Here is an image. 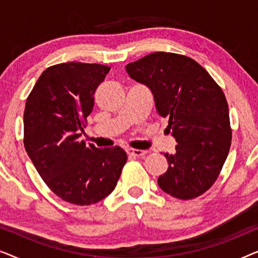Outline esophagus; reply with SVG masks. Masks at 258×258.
<instances>
[{
  "label": "esophagus",
  "instance_id": "esophagus-1",
  "mask_svg": "<svg viewBox=\"0 0 258 258\" xmlns=\"http://www.w3.org/2000/svg\"><path fill=\"white\" fill-rule=\"evenodd\" d=\"M126 153L129 155H132V156H135V157H141V156H144L148 151L147 150H140V149H128L126 150Z\"/></svg>",
  "mask_w": 258,
  "mask_h": 258
}]
</instances>
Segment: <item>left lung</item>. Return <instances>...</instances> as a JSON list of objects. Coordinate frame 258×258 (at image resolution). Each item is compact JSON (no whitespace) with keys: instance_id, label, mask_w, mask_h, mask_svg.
I'll return each mask as SVG.
<instances>
[{"instance_id":"1","label":"left lung","mask_w":258,"mask_h":258,"mask_svg":"<svg viewBox=\"0 0 258 258\" xmlns=\"http://www.w3.org/2000/svg\"><path fill=\"white\" fill-rule=\"evenodd\" d=\"M126 73L149 88L158 115L177 142L164 154L168 170L157 179L164 192L190 200L216 181L229 154L231 128L223 91L192 58L172 52H153L129 63Z\"/></svg>"}]
</instances>
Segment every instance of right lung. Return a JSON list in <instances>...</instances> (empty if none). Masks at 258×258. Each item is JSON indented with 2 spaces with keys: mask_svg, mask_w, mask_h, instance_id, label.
I'll list each match as a JSON object with an SVG mask.
<instances>
[{
  "mask_svg": "<svg viewBox=\"0 0 258 258\" xmlns=\"http://www.w3.org/2000/svg\"><path fill=\"white\" fill-rule=\"evenodd\" d=\"M110 68L69 62L49 67L26 102L24 148L42 179L67 202L89 206L115 189L126 162L122 148L79 141L94 94Z\"/></svg>",
  "mask_w": 258,
  "mask_h": 258,
  "instance_id": "1",
  "label": "right lung"
}]
</instances>
